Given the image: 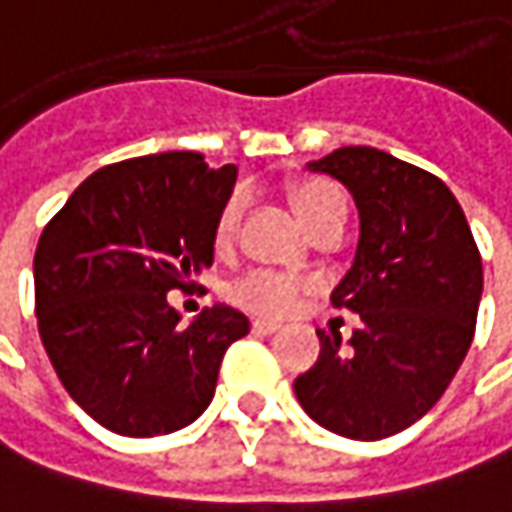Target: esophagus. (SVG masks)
Segmentation results:
<instances>
[{
	"label": "esophagus",
	"mask_w": 512,
	"mask_h": 512,
	"mask_svg": "<svg viewBox=\"0 0 512 512\" xmlns=\"http://www.w3.org/2000/svg\"><path fill=\"white\" fill-rule=\"evenodd\" d=\"M252 333H257V336L278 333V324H275V321H263V318H255V321H252Z\"/></svg>",
	"instance_id": "34e87169"
}]
</instances>
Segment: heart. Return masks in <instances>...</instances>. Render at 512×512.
Wrapping results in <instances>:
<instances>
[{
	"instance_id": "b5f03b06",
	"label": "heart",
	"mask_w": 512,
	"mask_h": 512,
	"mask_svg": "<svg viewBox=\"0 0 512 512\" xmlns=\"http://www.w3.org/2000/svg\"><path fill=\"white\" fill-rule=\"evenodd\" d=\"M292 208L298 214V220L307 228H313L318 220H324L327 214L333 211H345V196L336 185L330 182H321V179H310V182H298L292 191ZM240 214H243V194H231L217 217V226H214V243L220 249H226L228 243L234 240L237 234V223H240ZM304 284L298 278H289V275H278V272H269V269H252L240 278H234L228 284V298L249 310V313H260V316H284L295 307L298 295H301Z\"/></svg>"
}]
</instances>
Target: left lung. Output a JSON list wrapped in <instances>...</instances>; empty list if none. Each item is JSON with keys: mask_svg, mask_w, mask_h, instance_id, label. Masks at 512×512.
Returning a JSON list of instances; mask_svg holds the SVG:
<instances>
[{"mask_svg": "<svg viewBox=\"0 0 512 512\" xmlns=\"http://www.w3.org/2000/svg\"><path fill=\"white\" fill-rule=\"evenodd\" d=\"M307 170L342 182L359 211V243L333 307L362 327L316 330V365L295 379L301 408L333 435L382 440L443 397L472 345L484 272L452 191L376 147H339Z\"/></svg>", "mask_w": 512, "mask_h": 512, "instance_id": "1", "label": "left lung"}]
</instances>
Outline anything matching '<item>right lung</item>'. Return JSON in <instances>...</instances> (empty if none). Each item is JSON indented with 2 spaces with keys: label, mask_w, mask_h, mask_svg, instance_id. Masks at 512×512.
<instances>
[{
  "label": "right lung",
  "mask_w": 512,
  "mask_h": 512,
  "mask_svg": "<svg viewBox=\"0 0 512 512\" xmlns=\"http://www.w3.org/2000/svg\"><path fill=\"white\" fill-rule=\"evenodd\" d=\"M237 167L173 150L95 170L34 255L40 339L63 388L124 437L170 435L214 400L223 353L249 318L214 304L179 327L170 289L214 263Z\"/></svg>",
  "instance_id": "add662e5"
}]
</instances>
